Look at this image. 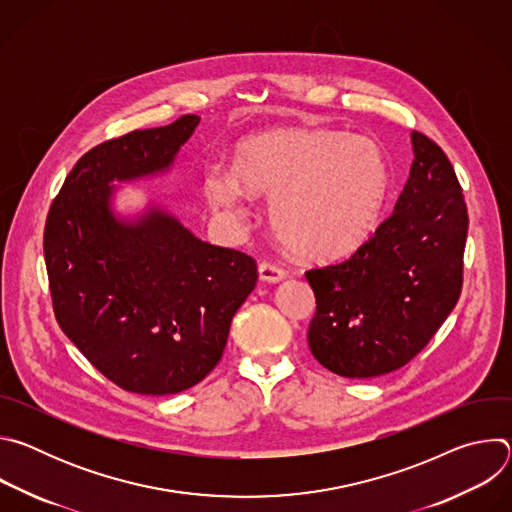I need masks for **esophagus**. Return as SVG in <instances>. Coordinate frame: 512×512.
<instances>
[{
	"mask_svg": "<svg viewBox=\"0 0 512 512\" xmlns=\"http://www.w3.org/2000/svg\"><path fill=\"white\" fill-rule=\"evenodd\" d=\"M285 269H281V267H277V265H273V263H259V277L263 279V281H267V283H277V281H281V279H285Z\"/></svg>",
	"mask_w": 512,
	"mask_h": 512,
	"instance_id": "obj_1",
	"label": "esophagus"
}]
</instances>
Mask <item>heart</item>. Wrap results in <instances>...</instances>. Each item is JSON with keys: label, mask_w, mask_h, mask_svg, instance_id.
<instances>
[{"label": "heart", "mask_w": 512, "mask_h": 512, "mask_svg": "<svg viewBox=\"0 0 512 512\" xmlns=\"http://www.w3.org/2000/svg\"><path fill=\"white\" fill-rule=\"evenodd\" d=\"M381 145L344 131L273 129L237 143L231 172H204L206 200L239 212L245 194L269 198L277 241L300 259L328 263L367 241L389 192Z\"/></svg>", "instance_id": "heart-1"}]
</instances>
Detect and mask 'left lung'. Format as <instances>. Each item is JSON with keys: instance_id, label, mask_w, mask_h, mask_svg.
Listing matches in <instances>:
<instances>
[{"instance_id": "left-lung-1", "label": "left lung", "mask_w": 512, "mask_h": 512, "mask_svg": "<svg viewBox=\"0 0 512 512\" xmlns=\"http://www.w3.org/2000/svg\"><path fill=\"white\" fill-rule=\"evenodd\" d=\"M409 180L387 221L342 263L306 273L316 296L314 358L348 379L407 364L444 324L462 291L468 210L437 143L411 133Z\"/></svg>"}]
</instances>
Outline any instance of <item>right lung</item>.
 <instances>
[{
  "label": "right lung",
  "instance_id": "right-lung-1",
  "mask_svg": "<svg viewBox=\"0 0 512 512\" xmlns=\"http://www.w3.org/2000/svg\"><path fill=\"white\" fill-rule=\"evenodd\" d=\"M198 115L131 131L87 152L44 229L56 320L109 381L139 395L200 383L257 283L255 259L198 239L158 202L121 214L123 182L168 174Z\"/></svg>",
  "mask_w": 512,
  "mask_h": 512
}]
</instances>
